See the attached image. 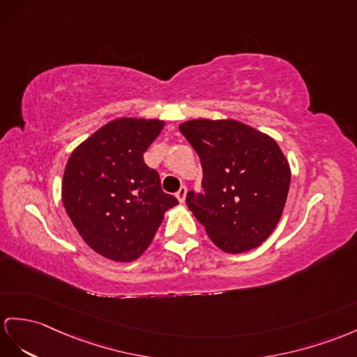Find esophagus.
I'll use <instances>...</instances> for the list:
<instances>
[{
    "instance_id": "1",
    "label": "esophagus",
    "mask_w": 357,
    "mask_h": 357,
    "mask_svg": "<svg viewBox=\"0 0 357 357\" xmlns=\"http://www.w3.org/2000/svg\"><path fill=\"white\" fill-rule=\"evenodd\" d=\"M186 192H188V189H186V186H181L178 190H177V194H176V197L178 198V202L180 203H183L185 199H186Z\"/></svg>"
}]
</instances>
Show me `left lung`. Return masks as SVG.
Here are the masks:
<instances>
[{
	"instance_id": "left-lung-1",
	"label": "left lung",
	"mask_w": 357,
	"mask_h": 357,
	"mask_svg": "<svg viewBox=\"0 0 357 357\" xmlns=\"http://www.w3.org/2000/svg\"><path fill=\"white\" fill-rule=\"evenodd\" d=\"M180 132L197 151L203 192L186 204L216 247L253 250L279 222L291 183L289 163L273 137L238 121L194 119Z\"/></svg>"
}]
</instances>
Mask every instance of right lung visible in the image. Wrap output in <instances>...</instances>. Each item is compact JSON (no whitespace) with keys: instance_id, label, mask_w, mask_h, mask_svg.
Masks as SVG:
<instances>
[{"instance_id":"1","label":"right lung","mask_w":357,"mask_h":357,"mask_svg":"<svg viewBox=\"0 0 357 357\" xmlns=\"http://www.w3.org/2000/svg\"><path fill=\"white\" fill-rule=\"evenodd\" d=\"M163 121L119 118L78 145L69 158L62 198L74 227L93 251L132 262L150 247L163 215L178 199L163 192L144 153Z\"/></svg>"}]
</instances>
